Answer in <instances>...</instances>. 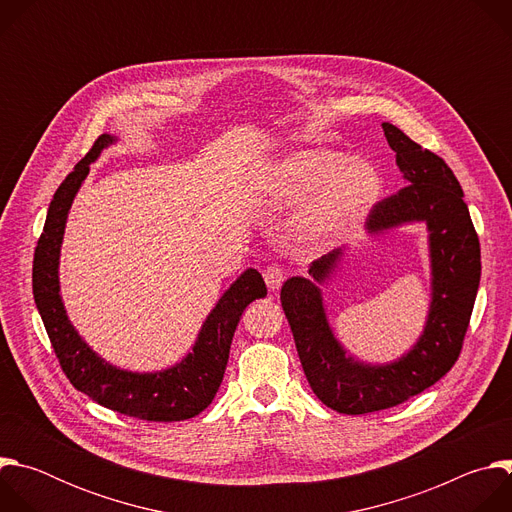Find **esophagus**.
<instances>
[{
  "label": "esophagus",
  "mask_w": 512,
  "mask_h": 512,
  "mask_svg": "<svg viewBox=\"0 0 512 512\" xmlns=\"http://www.w3.org/2000/svg\"><path fill=\"white\" fill-rule=\"evenodd\" d=\"M263 277H265L267 287H269L271 291H277V289L283 285L287 273H285V269L279 267V265H269V267L263 271Z\"/></svg>",
  "instance_id": "obj_1"
}]
</instances>
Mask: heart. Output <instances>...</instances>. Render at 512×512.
Masks as SVG:
<instances>
[{"instance_id":"b5f03b06","label":"heart","mask_w":512,"mask_h":512,"mask_svg":"<svg viewBox=\"0 0 512 512\" xmlns=\"http://www.w3.org/2000/svg\"><path fill=\"white\" fill-rule=\"evenodd\" d=\"M379 190V174L367 160L328 150L289 156L269 176V194L281 204H296L313 194L291 223V239L302 249H324L348 237Z\"/></svg>"}]
</instances>
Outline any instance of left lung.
Returning <instances> with one entry per match:
<instances>
[{
    "label": "left lung",
    "instance_id": "obj_1",
    "mask_svg": "<svg viewBox=\"0 0 512 512\" xmlns=\"http://www.w3.org/2000/svg\"><path fill=\"white\" fill-rule=\"evenodd\" d=\"M383 131L405 186L371 208L367 229L377 233L401 223H427L433 291L423 336L407 356L385 367H369L344 354L316 285L334 269L340 251L312 261L314 281L291 277L281 287V308L312 391L326 407L346 415L395 407L440 381L462 352L480 283V243L454 172L399 127L383 123Z\"/></svg>",
    "mask_w": 512,
    "mask_h": 512
}]
</instances>
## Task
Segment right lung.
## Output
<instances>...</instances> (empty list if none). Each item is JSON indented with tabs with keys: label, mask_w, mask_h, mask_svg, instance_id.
Returning a JSON list of instances; mask_svg holds the SVG:
<instances>
[{
	"label": "right lung",
	"mask_w": 512,
	"mask_h": 512,
	"mask_svg": "<svg viewBox=\"0 0 512 512\" xmlns=\"http://www.w3.org/2000/svg\"><path fill=\"white\" fill-rule=\"evenodd\" d=\"M113 141L111 135H99L87 156L58 186L50 202L44 231L34 251L32 289L36 308L42 316L60 369L77 391L127 417L145 421H184L212 403L225 377L231 342L241 314L253 300L267 296V287L257 269H247L206 318L194 350L164 373H127L101 360L66 318L58 294V255L72 198L87 178L89 164L95 162L101 150Z\"/></svg>",
	"instance_id": "right-lung-1"
}]
</instances>
